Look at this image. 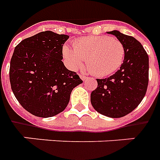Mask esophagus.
<instances>
[{
    "label": "esophagus",
    "mask_w": 160,
    "mask_h": 160,
    "mask_svg": "<svg viewBox=\"0 0 160 160\" xmlns=\"http://www.w3.org/2000/svg\"><path fill=\"white\" fill-rule=\"evenodd\" d=\"M80 78H81V79H82V81H85V80L88 79V78H87L86 76H84V75H80Z\"/></svg>",
    "instance_id": "1"
}]
</instances>
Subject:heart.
<instances>
[{
	"label": "heart",
	"mask_w": 160,
	"mask_h": 160,
	"mask_svg": "<svg viewBox=\"0 0 160 160\" xmlns=\"http://www.w3.org/2000/svg\"><path fill=\"white\" fill-rule=\"evenodd\" d=\"M74 49L65 45L63 57L71 70H77L83 64L96 77H108L118 70L122 64L125 49L119 39L109 36H89L77 39Z\"/></svg>",
	"instance_id": "1"
}]
</instances>
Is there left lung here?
<instances>
[{"label": "left lung", "mask_w": 160, "mask_h": 160, "mask_svg": "<svg viewBox=\"0 0 160 160\" xmlns=\"http://www.w3.org/2000/svg\"><path fill=\"white\" fill-rule=\"evenodd\" d=\"M122 42L125 56L120 70L109 78L96 79L97 88L91 92L90 102L98 113L111 118L123 117L138 105L148 85L149 58L136 38L117 30L108 32Z\"/></svg>", "instance_id": "left-lung-1"}]
</instances>
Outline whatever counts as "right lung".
<instances>
[{
    "label": "right lung",
    "mask_w": 160,
    "mask_h": 160,
    "mask_svg": "<svg viewBox=\"0 0 160 160\" xmlns=\"http://www.w3.org/2000/svg\"><path fill=\"white\" fill-rule=\"evenodd\" d=\"M68 38V35L41 32L25 38L13 51L11 88L20 105L35 116L48 118L64 111L72 89L82 82L62 62Z\"/></svg>",
    "instance_id": "1"
}]
</instances>
